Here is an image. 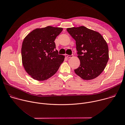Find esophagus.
I'll return each mask as SVG.
<instances>
[{"label": "esophagus", "mask_w": 125, "mask_h": 125, "mask_svg": "<svg viewBox=\"0 0 125 125\" xmlns=\"http://www.w3.org/2000/svg\"><path fill=\"white\" fill-rule=\"evenodd\" d=\"M65 56L66 57H68V58H71L72 57H73V55H68V54H66Z\"/></svg>", "instance_id": "esophagus-1"}]
</instances>
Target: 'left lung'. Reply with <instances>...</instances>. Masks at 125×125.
I'll return each instance as SVG.
<instances>
[{"label":"left lung","mask_w":125,"mask_h":125,"mask_svg":"<svg viewBox=\"0 0 125 125\" xmlns=\"http://www.w3.org/2000/svg\"><path fill=\"white\" fill-rule=\"evenodd\" d=\"M75 40L80 65L75 73L84 80L98 76L104 70L109 59L108 48L102 35L81 26L67 29Z\"/></svg>","instance_id":"left-lung-1"}]
</instances>
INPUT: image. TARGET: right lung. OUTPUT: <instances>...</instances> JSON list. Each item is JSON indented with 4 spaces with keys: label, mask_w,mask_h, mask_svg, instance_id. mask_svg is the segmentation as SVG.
Returning <instances> with one entry per match:
<instances>
[{
    "label": "right lung",
    "mask_w": 125,
    "mask_h": 125,
    "mask_svg": "<svg viewBox=\"0 0 125 125\" xmlns=\"http://www.w3.org/2000/svg\"><path fill=\"white\" fill-rule=\"evenodd\" d=\"M63 28L48 26L36 28L24 39L21 58L25 71L34 79L45 80L53 75L64 60L58 54L54 40Z\"/></svg>",
    "instance_id": "1"
}]
</instances>
